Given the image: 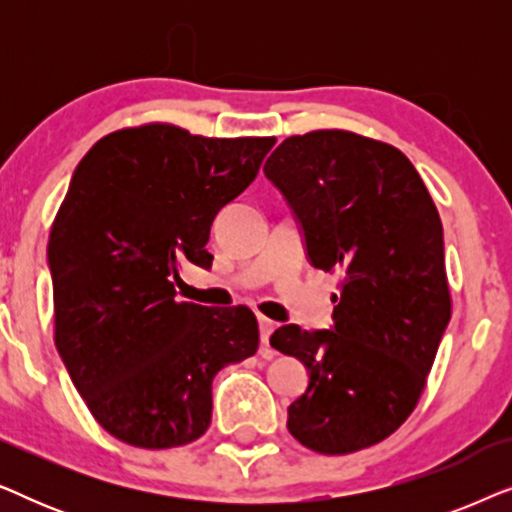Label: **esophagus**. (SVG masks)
<instances>
[{
	"instance_id": "obj_1",
	"label": "esophagus",
	"mask_w": 512,
	"mask_h": 512,
	"mask_svg": "<svg viewBox=\"0 0 512 512\" xmlns=\"http://www.w3.org/2000/svg\"><path fill=\"white\" fill-rule=\"evenodd\" d=\"M258 328H261V345H263V356H272V352L268 349V342H270V333L275 331V321H270L268 317H261L258 314Z\"/></svg>"
}]
</instances>
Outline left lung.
<instances>
[{
  "mask_svg": "<svg viewBox=\"0 0 512 512\" xmlns=\"http://www.w3.org/2000/svg\"><path fill=\"white\" fill-rule=\"evenodd\" d=\"M263 172L314 268L340 275L333 331L289 324L270 338L310 373L286 426L314 452L363 450L417 408L452 317L440 214L396 146L349 130L286 137Z\"/></svg>",
  "mask_w": 512,
  "mask_h": 512,
  "instance_id": "1",
  "label": "left lung"
}]
</instances>
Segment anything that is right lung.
Returning <instances> with one entry per match:
<instances>
[{
	"label": "right lung",
	"mask_w": 512,
	"mask_h": 512,
	"mask_svg": "<svg viewBox=\"0 0 512 512\" xmlns=\"http://www.w3.org/2000/svg\"><path fill=\"white\" fill-rule=\"evenodd\" d=\"M275 142L142 123L109 132L76 167L48 237L53 338L90 415L123 443L198 440L214 375L256 354L247 305L177 300L174 282L186 261L212 265L214 216Z\"/></svg>",
	"instance_id": "1"
}]
</instances>
